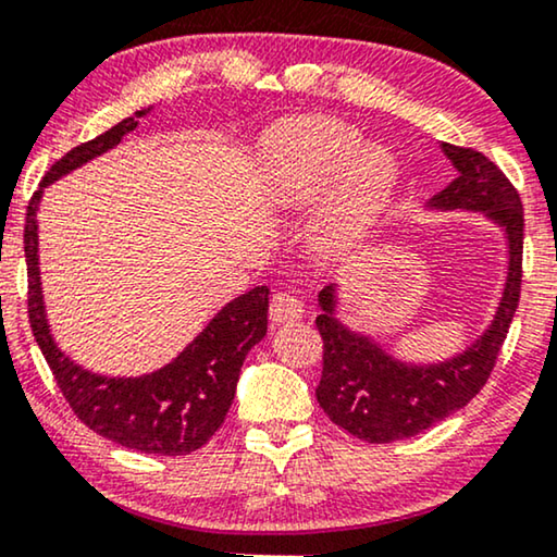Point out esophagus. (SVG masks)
Returning <instances> with one entry per match:
<instances>
[{"label":"esophagus","mask_w":557,"mask_h":557,"mask_svg":"<svg viewBox=\"0 0 557 557\" xmlns=\"http://www.w3.org/2000/svg\"><path fill=\"white\" fill-rule=\"evenodd\" d=\"M301 314H304V304L296 299L292 292L273 294L271 309H269V317L273 324H294L299 322Z\"/></svg>","instance_id":"34e87169"}]
</instances>
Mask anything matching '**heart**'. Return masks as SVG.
<instances>
[{"label": "heart", "mask_w": 557, "mask_h": 557, "mask_svg": "<svg viewBox=\"0 0 557 557\" xmlns=\"http://www.w3.org/2000/svg\"><path fill=\"white\" fill-rule=\"evenodd\" d=\"M334 174L314 225V246L342 258L368 238L395 187V162L383 147H362V134L342 121H301L281 132L273 149V185L281 205L311 200Z\"/></svg>", "instance_id": "1"}]
</instances>
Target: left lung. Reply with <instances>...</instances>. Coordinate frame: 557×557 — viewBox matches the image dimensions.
<instances>
[{
    "label": "left lung",
    "mask_w": 557,
    "mask_h": 557,
    "mask_svg": "<svg viewBox=\"0 0 557 557\" xmlns=\"http://www.w3.org/2000/svg\"><path fill=\"white\" fill-rule=\"evenodd\" d=\"M456 166V177L433 197L436 208L484 210L507 231L509 273L497 317L476 345L454 360L413 368L395 362L368 337L352 334L332 317L334 288L319 294L322 314V380L317 400L332 423L368 444H391L410 438L461 410L490 380L505 345L509 324L520 304L524 212L507 174L479 149L444 144Z\"/></svg>",
    "instance_id": "obj_1"
}]
</instances>
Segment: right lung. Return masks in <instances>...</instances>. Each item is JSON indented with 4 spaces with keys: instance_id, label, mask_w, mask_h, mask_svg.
<instances>
[{
    "instance_id": "1",
    "label": "right lung",
    "mask_w": 557,
    "mask_h": 557,
    "mask_svg": "<svg viewBox=\"0 0 557 557\" xmlns=\"http://www.w3.org/2000/svg\"><path fill=\"white\" fill-rule=\"evenodd\" d=\"M134 128L136 121L128 116L96 139L73 147L50 166L40 187L88 159L103 154L106 149L116 147L121 136ZM37 202H40V189L29 200L25 215L27 317L37 347L42 349L67 406L98 436L116 441L134 451L159 456L197 451L223 425L243 360L248 349L265 337L269 288L256 286L227 304L177 360L151 375H94L67 360L50 337L42 307L40 269H37Z\"/></svg>"
}]
</instances>
